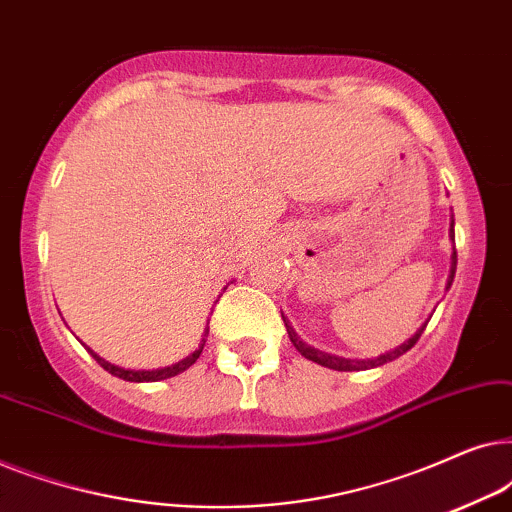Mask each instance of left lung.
Listing matches in <instances>:
<instances>
[{"label": "left lung", "mask_w": 512, "mask_h": 512, "mask_svg": "<svg viewBox=\"0 0 512 512\" xmlns=\"http://www.w3.org/2000/svg\"><path fill=\"white\" fill-rule=\"evenodd\" d=\"M452 240H454V221H452ZM454 270H457V251H454V254H452V275H450V284H452V279H454ZM284 324H286V319H284ZM286 331H289V338H291V342H293V347H296L298 352L305 356V359L319 363V366L340 370V373H352V370L375 368V366H382V363H387V361L398 359V356L405 354V352H408V349L415 347V342L419 340V335L424 333V328H419V331H417L415 335H412V338H410L408 342H405V345L396 347L394 352H387V354L377 356V359H363V361H359V359H342V356L326 354V352H321V349H314V347H310V345H305V342L298 338L296 331H293V328H291L289 324H286Z\"/></svg>", "instance_id": "8db88e82"}]
</instances>
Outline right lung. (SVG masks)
<instances>
[{
  "instance_id": "right-lung-1",
  "label": "right lung",
  "mask_w": 512,
  "mask_h": 512,
  "mask_svg": "<svg viewBox=\"0 0 512 512\" xmlns=\"http://www.w3.org/2000/svg\"><path fill=\"white\" fill-rule=\"evenodd\" d=\"M207 333H209V328L205 331V338H202V345H200L198 349H195V352H193L191 356H186L184 361L174 363V366H165V368H158V370H125V368L114 366V363L100 359V356H97V354L93 352V349H88V352L93 354V359H95L97 363H100V366H102L104 370H107V373L121 377V380H128V382H158V380H167V377H174V375L184 373V370L191 368L193 363L200 359L202 347H205V342H207Z\"/></svg>"
}]
</instances>
